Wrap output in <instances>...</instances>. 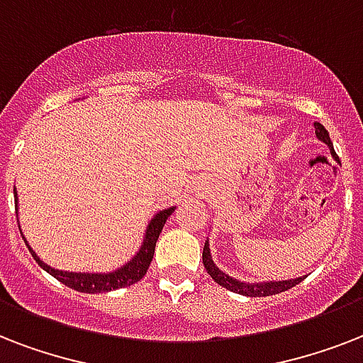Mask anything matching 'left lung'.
<instances>
[{
	"label": "left lung",
	"instance_id": "1",
	"mask_svg": "<svg viewBox=\"0 0 363 363\" xmlns=\"http://www.w3.org/2000/svg\"><path fill=\"white\" fill-rule=\"evenodd\" d=\"M315 133L318 137V141H322L324 145H328L330 148V152L335 160H337V154L333 150V143L330 139V133L320 122H315ZM203 265L207 273L213 277V281L218 282L220 286H224L226 290H232L235 294H241V296H248V298H265V296H273V294H281L290 290L292 286L299 284V282L303 281L305 277H296V279H290V281H264V282H245L239 281L235 277H230L228 273L218 267V265L213 262V254H211V247H209V239L205 241L203 247Z\"/></svg>",
	"mask_w": 363,
	"mask_h": 363
}]
</instances>
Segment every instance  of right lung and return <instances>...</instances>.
Returning a JSON list of instances; mask_svg holds the SVG:
<instances>
[{
	"label": "right lung",
	"instance_id": "add662e5",
	"mask_svg": "<svg viewBox=\"0 0 363 363\" xmlns=\"http://www.w3.org/2000/svg\"><path fill=\"white\" fill-rule=\"evenodd\" d=\"M14 207L18 211V198H16V188H14ZM175 211V207H167V209L158 211L156 215L150 218L148 222L147 230H145V238H143L141 247L133 254V258L130 262H125L124 265H121L118 269L115 271H107V273H77V271H64V269H56V267H50L48 264H45L35 252H33V248L30 247V242L26 241L24 233H22V239H24L26 247L30 248L31 256L35 259L37 264L41 265L43 269L50 273L54 279H58L62 284L65 286L73 288L77 292H84V294H104V292H111V290H118V288L124 286H131V284H135L137 281H141L145 273H147L148 265L152 262L154 256V248H156V241H158L160 233L164 230L165 220L169 218L171 213ZM20 228V222H18Z\"/></svg>",
	"mask_w": 363,
	"mask_h": 363
}]
</instances>
